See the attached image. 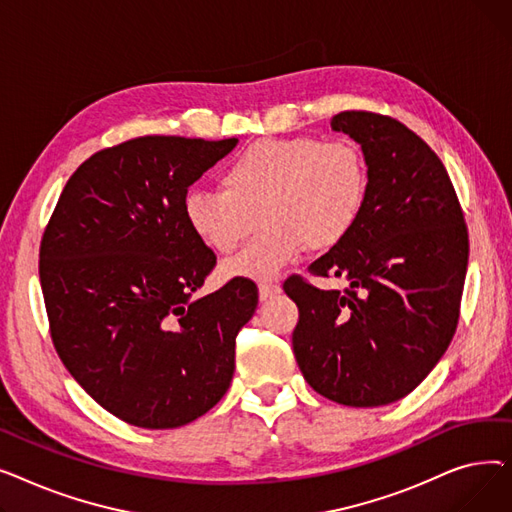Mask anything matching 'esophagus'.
<instances>
[{
  "mask_svg": "<svg viewBox=\"0 0 512 512\" xmlns=\"http://www.w3.org/2000/svg\"><path fill=\"white\" fill-rule=\"evenodd\" d=\"M280 284H276V282H265V284H259V299L261 301H267V299H272V297H276V294H280Z\"/></svg>",
  "mask_w": 512,
  "mask_h": 512,
  "instance_id": "obj_1",
  "label": "esophagus"
}]
</instances>
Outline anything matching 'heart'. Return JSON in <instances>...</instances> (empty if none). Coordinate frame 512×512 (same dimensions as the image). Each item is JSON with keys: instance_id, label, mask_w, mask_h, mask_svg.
Instances as JSON below:
<instances>
[{"instance_id": "obj_1", "label": "heart", "mask_w": 512, "mask_h": 512, "mask_svg": "<svg viewBox=\"0 0 512 512\" xmlns=\"http://www.w3.org/2000/svg\"><path fill=\"white\" fill-rule=\"evenodd\" d=\"M220 186L184 195L188 230L205 249L228 255L259 218L263 234L222 265V276L270 282L305 249L342 245L361 220L369 172L361 149L346 139H263L230 161Z\"/></svg>"}]
</instances>
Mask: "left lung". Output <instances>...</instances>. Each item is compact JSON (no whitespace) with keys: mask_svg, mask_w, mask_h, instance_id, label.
I'll return each mask as SVG.
<instances>
[{"mask_svg":"<svg viewBox=\"0 0 512 512\" xmlns=\"http://www.w3.org/2000/svg\"><path fill=\"white\" fill-rule=\"evenodd\" d=\"M332 130L363 149L365 209L348 238L309 265L346 278L344 292L290 276L299 307L294 357L307 384L346 407H382L413 392L459 324L469 234L440 157L405 124L340 112Z\"/></svg>","mask_w":512,"mask_h":512,"instance_id":"8db88e82","label":"left lung"}]
</instances>
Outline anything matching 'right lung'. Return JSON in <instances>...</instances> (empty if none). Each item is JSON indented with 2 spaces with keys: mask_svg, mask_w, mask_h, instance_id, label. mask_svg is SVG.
I'll return each mask as SVG.
<instances>
[{
  "mask_svg": "<svg viewBox=\"0 0 512 512\" xmlns=\"http://www.w3.org/2000/svg\"><path fill=\"white\" fill-rule=\"evenodd\" d=\"M236 143L139 137L97 151L43 232L53 346L85 392L130 425H186L230 388L257 286L234 278L193 299L215 255L188 230L182 199Z\"/></svg>",
  "mask_w": 512,
  "mask_h": 512,
  "instance_id": "right-lung-1",
  "label": "right lung"
}]
</instances>
